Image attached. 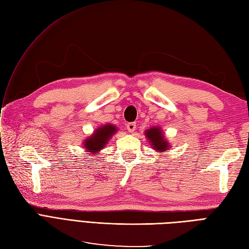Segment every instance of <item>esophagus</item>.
Here are the masks:
<instances>
[{"mask_svg":"<svg viewBox=\"0 0 249 249\" xmlns=\"http://www.w3.org/2000/svg\"><path fill=\"white\" fill-rule=\"evenodd\" d=\"M126 129H127V131H129L130 133L135 132V130H136V124H135V123H129V124H126Z\"/></svg>","mask_w":249,"mask_h":249,"instance_id":"34e87169","label":"esophagus"}]
</instances>
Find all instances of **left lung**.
I'll return each instance as SVG.
<instances>
[{"label":"left lung","mask_w":249,"mask_h":249,"mask_svg":"<svg viewBox=\"0 0 249 249\" xmlns=\"http://www.w3.org/2000/svg\"><path fill=\"white\" fill-rule=\"evenodd\" d=\"M145 136L148 138L149 142H152V145L156 150L164 152L168 148V143L164 139L160 127H152L146 131Z\"/></svg>","instance_id":"1"}]
</instances>
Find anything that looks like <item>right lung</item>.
<instances>
[{
    "label": "right lung",
    "instance_id": "right-lung-1",
    "mask_svg": "<svg viewBox=\"0 0 249 249\" xmlns=\"http://www.w3.org/2000/svg\"><path fill=\"white\" fill-rule=\"evenodd\" d=\"M116 131L117 129L113 124H105L103 126H100L99 129L94 131L91 137L85 140L84 147L86 148V152L88 154H92L95 156L99 155L100 150L107 144L110 137Z\"/></svg>",
    "mask_w": 249,
    "mask_h": 249
}]
</instances>
